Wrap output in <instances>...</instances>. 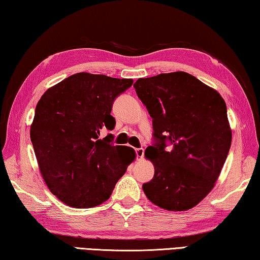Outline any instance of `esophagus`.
Here are the masks:
<instances>
[{
  "label": "esophagus",
  "mask_w": 260,
  "mask_h": 260,
  "mask_svg": "<svg viewBox=\"0 0 260 260\" xmlns=\"http://www.w3.org/2000/svg\"><path fill=\"white\" fill-rule=\"evenodd\" d=\"M135 155L138 159H142L144 156V149L143 148H136L135 149Z\"/></svg>",
  "instance_id": "1"
}]
</instances>
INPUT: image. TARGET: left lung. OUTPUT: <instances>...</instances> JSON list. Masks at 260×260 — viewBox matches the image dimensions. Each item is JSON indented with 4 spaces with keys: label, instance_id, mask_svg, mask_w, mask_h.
I'll return each mask as SVG.
<instances>
[{
    "label": "left lung",
    "instance_id": "left-lung-1",
    "mask_svg": "<svg viewBox=\"0 0 260 260\" xmlns=\"http://www.w3.org/2000/svg\"><path fill=\"white\" fill-rule=\"evenodd\" d=\"M152 118L146 157L155 174L143 183L153 204L170 211L193 208L214 187L232 143L227 108L217 90L186 72L160 73L134 83ZM172 145V149L166 147Z\"/></svg>",
    "mask_w": 260,
    "mask_h": 260
}]
</instances>
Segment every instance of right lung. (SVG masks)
Here are the masks:
<instances>
[{
	"label": "right lung",
	"instance_id": "obj_1",
	"mask_svg": "<svg viewBox=\"0 0 260 260\" xmlns=\"http://www.w3.org/2000/svg\"><path fill=\"white\" fill-rule=\"evenodd\" d=\"M132 79L77 73L48 89L35 108L30 126L35 156L48 188L72 208H94L109 200L118 180L135 158L126 146H114V100Z\"/></svg>",
	"mask_w": 260,
	"mask_h": 260
}]
</instances>
